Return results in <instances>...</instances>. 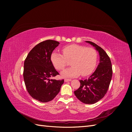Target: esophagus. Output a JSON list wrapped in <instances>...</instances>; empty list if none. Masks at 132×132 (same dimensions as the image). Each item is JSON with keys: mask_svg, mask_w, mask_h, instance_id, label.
I'll return each mask as SVG.
<instances>
[{"mask_svg": "<svg viewBox=\"0 0 132 132\" xmlns=\"http://www.w3.org/2000/svg\"><path fill=\"white\" fill-rule=\"evenodd\" d=\"M71 80V79H64V81L65 82H68V81H70Z\"/></svg>", "mask_w": 132, "mask_h": 132, "instance_id": "34e87169", "label": "esophagus"}]
</instances>
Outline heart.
I'll use <instances>...</instances> for the list:
<instances>
[{"instance_id":"1","label":"heart","mask_w":132,"mask_h":132,"mask_svg":"<svg viewBox=\"0 0 132 132\" xmlns=\"http://www.w3.org/2000/svg\"><path fill=\"white\" fill-rule=\"evenodd\" d=\"M63 54L53 52L51 60L54 67L58 70H62L68 65V61L72 65L63 71V77H75L81 75L85 77L90 75L95 69L97 61V53L92 47L73 44L63 47Z\"/></svg>"}]
</instances>
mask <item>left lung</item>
I'll list each match as a JSON object with an SVG mask.
<instances>
[{
    "instance_id": "obj_1",
    "label": "left lung",
    "mask_w": 132,
    "mask_h": 132,
    "mask_svg": "<svg viewBox=\"0 0 132 132\" xmlns=\"http://www.w3.org/2000/svg\"><path fill=\"white\" fill-rule=\"evenodd\" d=\"M95 47L100 54V63L95 72L84 80L74 94L81 102L94 104L100 100L107 93L112 77V67L110 58L101 47L91 41H86Z\"/></svg>"
}]
</instances>
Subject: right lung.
I'll return each instance as SVG.
<instances>
[{
	"label": "right lung",
	"instance_id": "obj_1",
	"mask_svg": "<svg viewBox=\"0 0 132 132\" xmlns=\"http://www.w3.org/2000/svg\"><path fill=\"white\" fill-rule=\"evenodd\" d=\"M59 44L51 39L39 43L25 60L23 76L26 89L32 97L41 102L52 100L64 83V79H52L59 74L51 60L52 53Z\"/></svg>",
	"mask_w": 132,
	"mask_h": 132
}]
</instances>
